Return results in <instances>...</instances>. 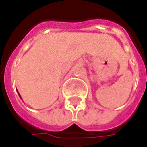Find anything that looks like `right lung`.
Returning a JSON list of instances; mask_svg holds the SVG:
<instances>
[{
  "label": "right lung",
  "mask_w": 147,
  "mask_h": 147,
  "mask_svg": "<svg viewBox=\"0 0 147 147\" xmlns=\"http://www.w3.org/2000/svg\"><path fill=\"white\" fill-rule=\"evenodd\" d=\"M18 94H19V93H18ZM19 96H20V98H21V95H20V94H19Z\"/></svg>",
  "instance_id": "1"
}]
</instances>
